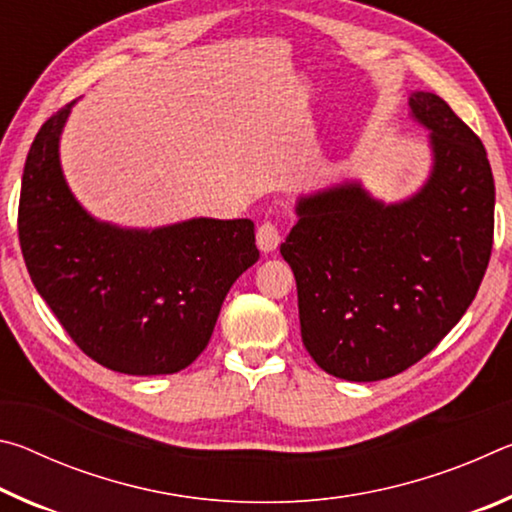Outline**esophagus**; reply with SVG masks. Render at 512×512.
<instances>
[{
    "mask_svg": "<svg viewBox=\"0 0 512 512\" xmlns=\"http://www.w3.org/2000/svg\"><path fill=\"white\" fill-rule=\"evenodd\" d=\"M280 241H282V230L277 223L264 221L257 228V246L259 250H264V253H273V250L280 246Z\"/></svg>",
    "mask_w": 512,
    "mask_h": 512,
    "instance_id": "34e87169",
    "label": "esophagus"
}]
</instances>
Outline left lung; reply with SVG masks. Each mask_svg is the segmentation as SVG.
I'll return each mask as SVG.
<instances>
[{
	"label": "left lung",
	"instance_id": "1",
	"mask_svg": "<svg viewBox=\"0 0 512 512\" xmlns=\"http://www.w3.org/2000/svg\"><path fill=\"white\" fill-rule=\"evenodd\" d=\"M431 171L384 203L359 180L300 196L280 246L298 287L300 334L329 375L379 381L418 363L463 318L490 262L495 180L479 137L431 92L409 97Z\"/></svg>",
	"mask_w": 512,
	"mask_h": 512
}]
</instances>
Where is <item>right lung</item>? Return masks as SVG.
<instances>
[{
  "label": "right lung",
  "mask_w": 512,
  "mask_h": 512,
  "mask_svg": "<svg viewBox=\"0 0 512 512\" xmlns=\"http://www.w3.org/2000/svg\"><path fill=\"white\" fill-rule=\"evenodd\" d=\"M74 103L42 124L24 164V264L90 359L124 375H171L205 350L230 287L259 259L255 223L201 216L137 230L94 219L60 167Z\"/></svg>",
  "instance_id": "right-lung-1"
}]
</instances>
